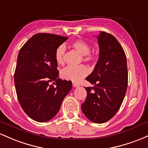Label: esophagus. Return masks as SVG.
<instances>
[{
    "label": "esophagus",
    "instance_id": "esophagus-1",
    "mask_svg": "<svg viewBox=\"0 0 148 148\" xmlns=\"http://www.w3.org/2000/svg\"><path fill=\"white\" fill-rule=\"evenodd\" d=\"M73 87H78L79 85L78 84H77V83L73 82Z\"/></svg>",
    "mask_w": 148,
    "mask_h": 148
}]
</instances>
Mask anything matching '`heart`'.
Wrapping results in <instances>:
<instances>
[{"instance_id": "obj_1", "label": "heart", "mask_w": 148, "mask_h": 148, "mask_svg": "<svg viewBox=\"0 0 148 148\" xmlns=\"http://www.w3.org/2000/svg\"><path fill=\"white\" fill-rule=\"evenodd\" d=\"M72 47L82 55V60L86 63H92L96 60L95 56L90 54L91 47L84 40H75L72 43ZM65 46L61 45L59 46L55 52V59L59 65L64 64V53ZM89 71L86 66H69L61 71V77L66 80H71L74 82H78L87 75Z\"/></svg>"}]
</instances>
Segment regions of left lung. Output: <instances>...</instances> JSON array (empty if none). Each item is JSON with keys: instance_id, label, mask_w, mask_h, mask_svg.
I'll return each mask as SVG.
<instances>
[{"instance_id": "8db88e82", "label": "left lung", "mask_w": 148, "mask_h": 148, "mask_svg": "<svg viewBox=\"0 0 148 148\" xmlns=\"http://www.w3.org/2000/svg\"><path fill=\"white\" fill-rule=\"evenodd\" d=\"M99 60L86 79L94 87H84L87 98L81 105L84 115L94 123L110 120L122 105L128 84L127 56L112 35L101 31L97 36Z\"/></svg>"}]
</instances>
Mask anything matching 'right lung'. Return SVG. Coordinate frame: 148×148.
<instances>
[{
    "instance_id": "right-lung-1",
    "label": "right lung",
    "mask_w": 148,
    "mask_h": 148,
    "mask_svg": "<svg viewBox=\"0 0 148 148\" xmlns=\"http://www.w3.org/2000/svg\"><path fill=\"white\" fill-rule=\"evenodd\" d=\"M67 39L38 34L19 50L14 75L16 95L24 112L36 122H45L53 118L72 89L71 81L58 78L55 59L56 49Z\"/></svg>"
}]
</instances>
